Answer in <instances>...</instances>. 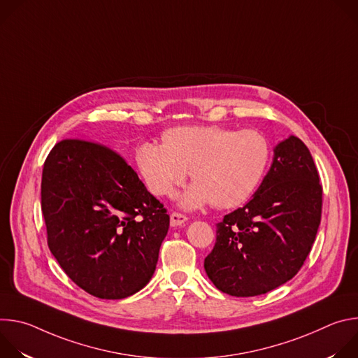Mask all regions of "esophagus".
<instances>
[{
	"label": "esophagus",
	"instance_id": "obj_1",
	"mask_svg": "<svg viewBox=\"0 0 358 358\" xmlns=\"http://www.w3.org/2000/svg\"><path fill=\"white\" fill-rule=\"evenodd\" d=\"M187 221H188V218H187L184 214H181V213H173V214L170 215L171 227H181V225H184Z\"/></svg>",
	"mask_w": 358,
	"mask_h": 358
}]
</instances>
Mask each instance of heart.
I'll return each instance as SVG.
<instances>
[{
    "instance_id": "b5f03b06",
    "label": "heart",
    "mask_w": 358,
    "mask_h": 358,
    "mask_svg": "<svg viewBox=\"0 0 358 358\" xmlns=\"http://www.w3.org/2000/svg\"><path fill=\"white\" fill-rule=\"evenodd\" d=\"M162 141L141 144L137 166L159 196H171L189 171L194 184L181 198L185 208L241 206L264 180L272 157L268 137L253 129L182 126L167 130Z\"/></svg>"
}]
</instances>
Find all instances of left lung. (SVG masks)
<instances>
[{
  "instance_id": "obj_1",
  "label": "left lung",
  "mask_w": 358,
  "mask_h": 358,
  "mask_svg": "<svg viewBox=\"0 0 358 358\" xmlns=\"http://www.w3.org/2000/svg\"><path fill=\"white\" fill-rule=\"evenodd\" d=\"M322 196L309 148L294 136L280 141L258 191L217 224L214 249L203 261L217 289L250 297L290 280L316 239Z\"/></svg>"
}]
</instances>
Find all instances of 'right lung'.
<instances>
[{"instance_id": "1", "label": "right lung", "mask_w": 358, "mask_h": 358, "mask_svg": "<svg viewBox=\"0 0 358 358\" xmlns=\"http://www.w3.org/2000/svg\"><path fill=\"white\" fill-rule=\"evenodd\" d=\"M41 208L49 250L80 289L115 300L150 282L170 215L119 152L80 138L57 143L42 170Z\"/></svg>"}]
</instances>
